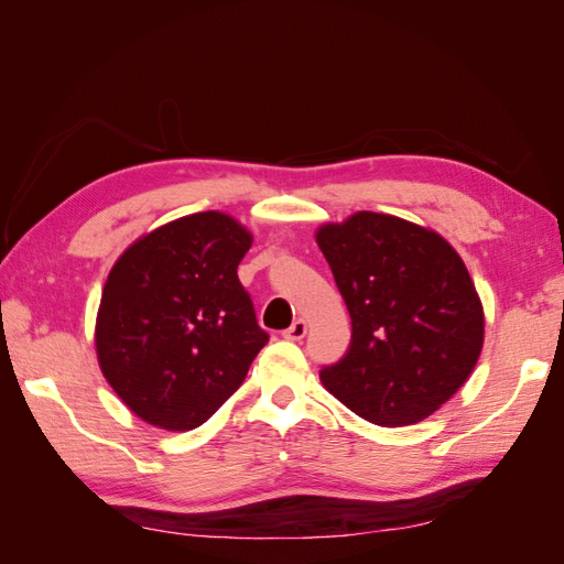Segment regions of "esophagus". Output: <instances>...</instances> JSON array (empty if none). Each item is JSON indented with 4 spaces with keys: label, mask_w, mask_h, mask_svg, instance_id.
Here are the masks:
<instances>
[{
    "label": "esophagus",
    "mask_w": 564,
    "mask_h": 564,
    "mask_svg": "<svg viewBox=\"0 0 564 564\" xmlns=\"http://www.w3.org/2000/svg\"><path fill=\"white\" fill-rule=\"evenodd\" d=\"M305 334H308V322L305 319H294V324L289 329H284V338H289V340H301Z\"/></svg>",
    "instance_id": "obj_1"
}]
</instances>
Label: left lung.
Here are the masks:
<instances>
[{
	"instance_id": "1",
	"label": "left lung",
	"mask_w": 564,
	"mask_h": 564,
	"mask_svg": "<svg viewBox=\"0 0 564 564\" xmlns=\"http://www.w3.org/2000/svg\"><path fill=\"white\" fill-rule=\"evenodd\" d=\"M352 336L319 379L350 412L386 429L419 423L466 383L485 336L460 256L433 230L360 212L317 230Z\"/></svg>"
}]
</instances>
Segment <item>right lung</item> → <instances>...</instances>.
<instances>
[{
    "mask_svg": "<svg viewBox=\"0 0 564 564\" xmlns=\"http://www.w3.org/2000/svg\"><path fill=\"white\" fill-rule=\"evenodd\" d=\"M251 235L226 214L174 220L110 270L96 319L104 377L135 416L193 431L242 386L268 344L237 278Z\"/></svg>",
    "mask_w": 564,
    "mask_h": 564,
    "instance_id": "obj_1",
    "label": "right lung"
}]
</instances>
